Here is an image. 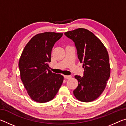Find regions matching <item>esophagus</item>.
I'll return each mask as SVG.
<instances>
[{"instance_id":"34e87169","label":"esophagus","mask_w":126,"mask_h":126,"mask_svg":"<svg viewBox=\"0 0 126 126\" xmlns=\"http://www.w3.org/2000/svg\"><path fill=\"white\" fill-rule=\"evenodd\" d=\"M64 78H66V79H70V78H72V76H71L64 75Z\"/></svg>"}]
</instances>
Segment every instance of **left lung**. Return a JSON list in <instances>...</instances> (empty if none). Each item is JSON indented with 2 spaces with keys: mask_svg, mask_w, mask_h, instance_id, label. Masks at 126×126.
Returning a JSON list of instances; mask_svg holds the SVG:
<instances>
[{
  "mask_svg": "<svg viewBox=\"0 0 126 126\" xmlns=\"http://www.w3.org/2000/svg\"><path fill=\"white\" fill-rule=\"evenodd\" d=\"M64 34L74 43L78 58L84 70L83 77H74L78 82L73 91L74 96L82 102L93 101L103 92L110 76L107 50L101 40L86 29L78 28Z\"/></svg>",
  "mask_w": 126,
  "mask_h": 126,
  "instance_id": "8db88e82",
  "label": "left lung"
}]
</instances>
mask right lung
Instances as JSON below:
<instances>
[{"label": "right lung", "instance_id": "add662e5", "mask_svg": "<svg viewBox=\"0 0 126 126\" xmlns=\"http://www.w3.org/2000/svg\"><path fill=\"white\" fill-rule=\"evenodd\" d=\"M62 35L53 32L38 34L28 42L20 56L21 79L30 97L37 102L52 100L63 83V76L49 69L52 49Z\"/></svg>", "mask_w": 126, "mask_h": 126}]
</instances>
